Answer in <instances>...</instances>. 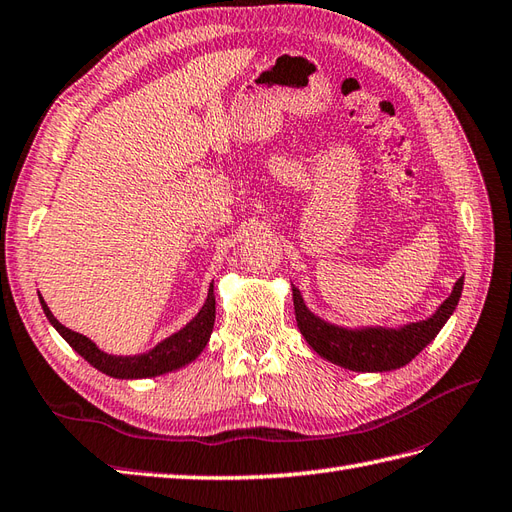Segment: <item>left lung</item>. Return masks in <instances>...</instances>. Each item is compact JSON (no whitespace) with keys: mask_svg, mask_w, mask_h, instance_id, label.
<instances>
[{"mask_svg":"<svg viewBox=\"0 0 512 512\" xmlns=\"http://www.w3.org/2000/svg\"><path fill=\"white\" fill-rule=\"evenodd\" d=\"M462 287L464 278L453 285L451 295L438 306L434 315L427 317V320L410 322L401 328H344L328 324L322 317L306 309L302 295L295 287L293 309L306 344L320 357L355 372H388L410 363L440 333V328L445 326L451 313L456 311Z\"/></svg>","mask_w":512,"mask_h":512,"instance_id":"8db88e82","label":"left lung"}]
</instances>
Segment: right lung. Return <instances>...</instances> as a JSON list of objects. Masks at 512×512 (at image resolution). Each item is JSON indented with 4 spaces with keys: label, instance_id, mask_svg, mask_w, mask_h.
Returning <instances> with one entry per match:
<instances>
[{
    "label": "right lung",
    "instance_id": "obj_1",
    "mask_svg": "<svg viewBox=\"0 0 512 512\" xmlns=\"http://www.w3.org/2000/svg\"><path fill=\"white\" fill-rule=\"evenodd\" d=\"M39 300H41L45 317H48L50 324L59 331V335L65 339V342L70 344L85 361L92 363L96 370L109 374L113 379L157 377V374L173 372L181 366H186V363L195 361L201 355V350L208 344V339L212 335V326H214V313H217V306H214L217 304L214 302V285H210L206 304L201 306V311L192 317L181 331L166 337L164 342H160L149 352H142V355L120 357V355H107V352H102L89 337L63 326L52 315L43 298Z\"/></svg>",
    "mask_w": 512,
    "mask_h": 512
}]
</instances>
